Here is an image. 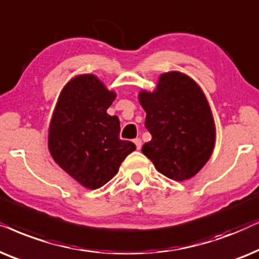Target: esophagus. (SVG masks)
Here are the masks:
<instances>
[{
    "label": "esophagus",
    "instance_id": "1",
    "mask_svg": "<svg viewBox=\"0 0 259 259\" xmlns=\"http://www.w3.org/2000/svg\"><path fill=\"white\" fill-rule=\"evenodd\" d=\"M134 143H135L137 150H140L141 147H142V141H141V139H135L134 140Z\"/></svg>",
    "mask_w": 259,
    "mask_h": 259
}]
</instances>
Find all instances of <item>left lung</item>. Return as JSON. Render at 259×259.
Segmentation results:
<instances>
[{
  "instance_id": "8db88e82",
  "label": "left lung",
  "mask_w": 259,
  "mask_h": 259,
  "mask_svg": "<svg viewBox=\"0 0 259 259\" xmlns=\"http://www.w3.org/2000/svg\"><path fill=\"white\" fill-rule=\"evenodd\" d=\"M139 102L151 135L143 155L171 180L195 177L212 156L217 136L211 106L198 82L180 71L165 72L153 91L141 90Z\"/></svg>"
}]
</instances>
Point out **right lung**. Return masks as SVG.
<instances>
[{"label": "right lung", "mask_w": 259, "mask_h": 259, "mask_svg": "<svg viewBox=\"0 0 259 259\" xmlns=\"http://www.w3.org/2000/svg\"><path fill=\"white\" fill-rule=\"evenodd\" d=\"M95 74H79L61 90L48 127V150L61 169L88 189H97L118 173L136 149L119 140L117 116L106 110L116 99Z\"/></svg>", "instance_id": "add662e5"}]
</instances>
